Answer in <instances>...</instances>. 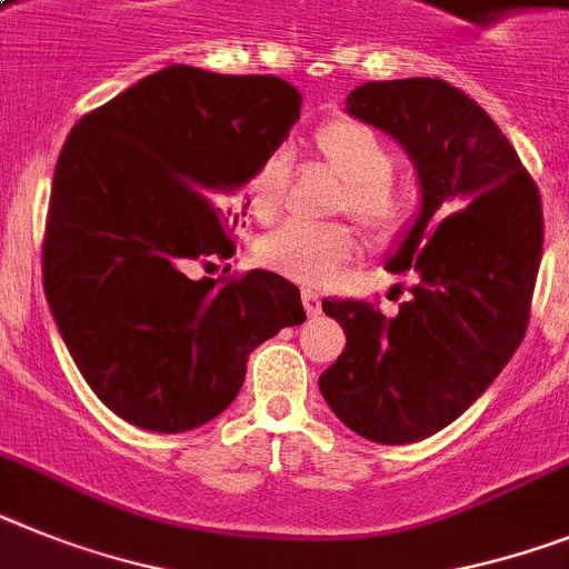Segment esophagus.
Masks as SVG:
<instances>
[{
  "instance_id": "esophagus-1",
  "label": "esophagus",
  "mask_w": 569,
  "mask_h": 569,
  "mask_svg": "<svg viewBox=\"0 0 569 569\" xmlns=\"http://www.w3.org/2000/svg\"><path fill=\"white\" fill-rule=\"evenodd\" d=\"M302 305L308 317H319V310H322V299H319L317 290H302Z\"/></svg>"
}]
</instances>
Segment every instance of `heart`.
<instances>
[{"mask_svg": "<svg viewBox=\"0 0 569 569\" xmlns=\"http://www.w3.org/2000/svg\"><path fill=\"white\" fill-rule=\"evenodd\" d=\"M325 163L342 178L337 210H345L371 236H395L411 216L409 189L395 181V152L380 134L357 120H331L317 132ZM288 154L270 152L244 187V207L259 224L281 210L288 187ZM353 241L342 227L288 224L259 241L256 256L273 273L302 284H322L351 259Z\"/></svg>", "mask_w": 569, "mask_h": 569, "instance_id": "b5f03b06", "label": "heart"}]
</instances>
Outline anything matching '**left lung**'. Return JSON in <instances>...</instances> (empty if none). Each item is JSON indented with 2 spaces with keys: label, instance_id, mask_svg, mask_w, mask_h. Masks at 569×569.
<instances>
[{
  "label": "left lung",
  "instance_id": "8db88e82",
  "mask_svg": "<svg viewBox=\"0 0 569 569\" xmlns=\"http://www.w3.org/2000/svg\"><path fill=\"white\" fill-rule=\"evenodd\" d=\"M345 111L391 134L417 169L420 210L386 270L415 273L382 317L325 299L345 351L319 377L333 415L373 443H417L478 400L521 345L543 247L536 183L472 97L431 77L366 82Z\"/></svg>",
  "mask_w": 569,
  "mask_h": 569
}]
</instances>
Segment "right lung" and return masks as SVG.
<instances>
[{"instance_id":"right-lung-1","label":"right lung","mask_w":569,"mask_h":569,"mask_svg":"<svg viewBox=\"0 0 569 569\" xmlns=\"http://www.w3.org/2000/svg\"><path fill=\"white\" fill-rule=\"evenodd\" d=\"M299 109L279 77L169 66L68 134L42 281L74 366L126 423L160 435L210 423L241 391L247 357L305 322L299 288L279 273L221 288L187 276L192 261L230 259L238 216L218 198L250 183Z\"/></svg>"}]
</instances>
